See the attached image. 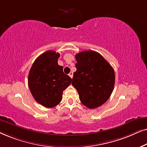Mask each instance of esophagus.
<instances>
[{"instance_id": "1", "label": "esophagus", "mask_w": 147, "mask_h": 147, "mask_svg": "<svg viewBox=\"0 0 147 147\" xmlns=\"http://www.w3.org/2000/svg\"><path fill=\"white\" fill-rule=\"evenodd\" d=\"M69 77H70V78H72V77H73V72H70V73H69Z\"/></svg>"}]
</instances>
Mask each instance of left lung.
<instances>
[{
  "label": "left lung",
  "mask_w": 147,
  "mask_h": 147,
  "mask_svg": "<svg viewBox=\"0 0 147 147\" xmlns=\"http://www.w3.org/2000/svg\"><path fill=\"white\" fill-rule=\"evenodd\" d=\"M77 70L72 85L77 90L81 102L93 109L109 98L115 83L114 70L98 52L83 51L75 56Z\"/></svg>",
  "instance_id": "left-lung-1"
}]
</instances>
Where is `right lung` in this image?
<instances>
[{
	"mask_svg": "<svg viewBox=\"0 0 147 147\" xmlns=\"http://www.w3.org/2000/svg\"><path fill=\"white\" fill-rule=\"evenodd\" d=\"M60 54L48 50L35 60L28 76V85L33 97L43 106L51 108L62 99V93L72 82L58 65Z\"/></svg>",
	"mask_w": 147,
	"mask_h": 147,
	"instance_id": "add662e5",
	"label": "right lung"
}]
</instances>
